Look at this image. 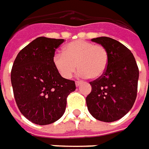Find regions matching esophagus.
I'll return each mask as SVG.
<instances>
[{"label":"esophagus","mask_w":149,"mask_h":149,"mask_svg":"<svg viewBox=\"0 0 149 149\" xmlns=\"http://www.w3.org/2000/svg\"><path fill=\"white\" fill-rule=\"evenodd\" d=\"M81 84H82V81H76V86H79Z\"/></svg>","instance_id":"1"}]
</instances>
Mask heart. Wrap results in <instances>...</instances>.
I'll list each match as a JSON object with an SVG mask.
<instances>
[{
	"instance_id": "heart-1",
	"label": "heart",
	"mask_w": 149,
	"mask_h": 149,
	"mask_svg": "<svg viewBox=\"0 0 149 149\" xmlns=\"http://www.w3.org/2000/svg\"><path fill=\"white\" fill-rule=\"evenodd\" d=\"M52 62L58 73L63 78H71L78 68L79 76L98 79L107 70L109 56L103 45L76 40L67 44L63 53L54 54Z\"/></svg>"
}]
</instances>
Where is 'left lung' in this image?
<instances>
[{"instance_id":"8db88e82","label":"left lung","mask_w":149,"mask_h":149,"mask_svg":"<svg viewBox=\"0 0 149 149\" xmlns=\"http://www.w3.org/2000/svg\"><path fill=\"white\" fill-rule=\"evenodd\" d=\"M108 50L109 62L104 74L91 81V92L86 97L88 110L99 121L112 122L130 111L137 96L139 68L133 54L113 38H93Z\"/></svg>"}]
</instances>
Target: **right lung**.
Masks as SVG:
<instances>
[{"label": "right lung", "instance_id": "right-lung-1", "mask_svg": "<svg viewBox=\"0 0 149 149\" xmlns=\"http://www.w3.org/2000/svg\"><path fill=\"white\" fill-rule=\"evenodd\" d=\"M64 41L40 36L19 51L11 70L17 106L28 120L49 125L63 115L74 81L62 77L53 65L54 52Z\"/></svg>", "mask_w": 149, "mask_h": 149}]
</instances>
